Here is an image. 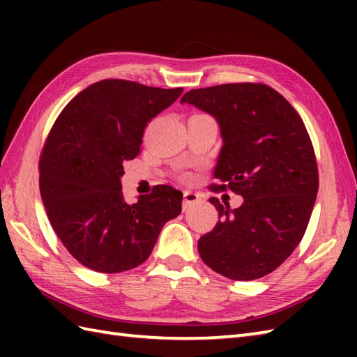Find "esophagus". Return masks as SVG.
Listing matches in <instances>:
<instances>
[{
  "mask_svg": "<svg viewBox=\"0 0 357 357\" xmlns=\"http://www.w3.org/2000/svg\"><path fill=\"white\" fill-rule=\"evenodd\" d=\"M199 201V196L193 192H184V199H183V208L184 211L190 208L193 204Z\"/></svg>",
  "mask_w": 357,
  "mask_h": 357,
  "instance_id": "1",
  "label": "esophagus"
}]
</instances>
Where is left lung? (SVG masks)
<instances>
[{
	"mask_svg": "<svg viewBox=\"0 0 357 357\" xmlns=\"http://www.w3.org/2000/svg\"><path fill=\"white\" fill-rule=\"evenodd\" d=\"M181 102L215 116L222 147L213 192L244 202L218 210L215 229L198 241L201 259L233 280L276 270L304 238L319 188L316 156L304 121L285 98L261 82H234L187 92Z\"/></svg>",
	"mask_w": 357,
	"mask_h": 357,
	"instance_id": "1",
	"label": "left lung"
}]
</instances>
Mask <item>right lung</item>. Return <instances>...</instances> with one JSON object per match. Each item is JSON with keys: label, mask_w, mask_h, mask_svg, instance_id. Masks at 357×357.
Instances as JSON below:
<instances>
[{"label": "right lung", "mask_w": 357, "mask_h": 357, "mask_svg": "<svg viewBox=\"0 0 357 357\" xmlns=\"http://www.w3.org/2000/svg\"><path fill=\"white\" fill-rule=\"evenodd\" d=\"M183 93L102 79L82 90L59 113L40 158V192L53 230L84 267L121 273L150 256L183 193L156 185L127 204L124 162L139 155L144 128Z\"/></svg>", "instance_id": "1"}]
</instances>
